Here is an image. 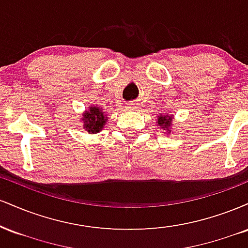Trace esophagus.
Here are the masks:
<instances>
[{
  "mask_svg": "<svg viewBox=\"0 0 248 248\" xmlns=\"http://www.w3.org/2000/svg\"><path fill=\"white\" fill-rule=\"evenodd\" d=\"M126 109L127 110H134V109H136V106L134 104H129L128 105V106L126 107Z\"/></svg>",
  "mask_w": 248,
  "mask_h": 248,
  "instance_id": "esophagus-1",
  "label": "esophagus"
}]
</instances>
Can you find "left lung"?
Segmentation results:
<instances>
[{
	"label": "left lung",
	"mask_w": 248,
	"mask_h": 248,
	"mask_svg": "<svg viewBox=\"0 0 248 248\" xmlns=\"http://www.w3.org/2000/svg\"><path fill=\"white\" fill-rule=\"evenodd\" d=\"M171 122H172V116L171 115H160V116H157V126L161 128L162 130H163V132H166V133H169V132H167L168 129H169L170 128V126H171Z\"/></svg>",
	"instance_id": "left-lung-1"
}]
</instances>
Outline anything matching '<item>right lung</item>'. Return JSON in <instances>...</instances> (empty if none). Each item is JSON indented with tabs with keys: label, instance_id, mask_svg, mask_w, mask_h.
<instances>
[{
	"label": "right lung",
	"instance_id": "add662e5",
	"mask_svg": "<svg viewBox=\"0 0 248 248\" xmlns=\"http://www.w3.org/2000/svg\"><path fill=\"white\" fill-rule=\"evenodd\" d=\"M81 120L84 122V127L82 128L87 133L96 134L101 132L108 119L107 115L105 114V110H102V108L92 106L82 114Z\"/></svg>",
	"mask_w": 248,
	"mask_h": 248
}]
</instances>
